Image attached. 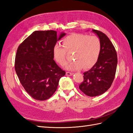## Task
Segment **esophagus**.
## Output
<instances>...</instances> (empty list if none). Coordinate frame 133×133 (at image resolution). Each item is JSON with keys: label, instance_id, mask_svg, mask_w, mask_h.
<instances>
[{"label": "esophagus", "instance_id": "esophagus-1", "mask_svg": "<svg viewBox=\"0 0 133 133\" xmlns=\"http://www.w3.org/2000/svg\"><path fill=\"white\" fill-rule=\"evenodd\" d=\"M73 74H74V73L70 72H66V75H67V76H71V75H72Z\"/></svg>", "mask_w": 133, "mask_h": 133}]
</instances>
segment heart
<instances>
[{"label": "heart", "instance_id": "b5f03b06", "mask_svg": "<svg viewBox=\"0 0 133 133\" xmlns=\"http://www.w3.org/2000/svg\"><path fill=\"white\" fill-rule=\"evenodd\" d=\"M62 45H55L53 57L61 66L66 63L67 53H72L74 61L66 66V69L75 71L81 69H89L96 63L101 51V43L97 36H90L81 33H73L62 41Z\"/></svg>", "mask_w": 133, "mask_h": 133}]
</instances>
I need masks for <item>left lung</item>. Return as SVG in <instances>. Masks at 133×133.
I'll use <instances>...</instances> for the list:
<instances>
[{
  "label": "left lung",
  "mask_w": 133,
  "mask_h": 133,
  "mask_svg": "<svg viewBox=\"0 0 133 133\" xmlns=\"http://www.w3.org/2000/svg\"><path fill=\"white\" fill-rule=\"evenodd\" d=\"M99 38L101 51L96 63L89 71L83 73V81L79 89L87 96L100 95L110 88L114 79L117 63L115 48L107 36L93 29Z\"/></svg>",
  "instance_id": "8db88e82"
}]
</instances>
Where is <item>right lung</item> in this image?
Returning <instances> with one entry per match:
<instances>
[{
	"instance_id": "add662e5",
	"label": "right lung",
	"mask_w": 133,
	"mask_h": 133,
	"mask_svg": "<svg viewBox=\"0 0 133 133\" xmlns=\"http://www.w3.org/2000/svg\"><path fill=\"white\" fill-rule=\"evenodd\" d=\"M65 35L61 33L58 38L55 31H35L18 47L15 70L26 92L37 100L51 97L66 74L53 57L57 41Z\"/></svg>"
}]
</instances>
